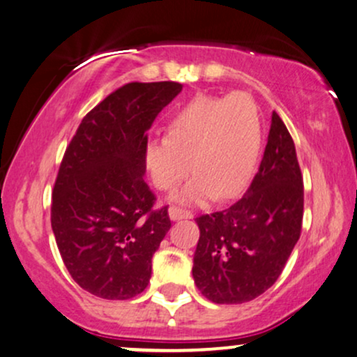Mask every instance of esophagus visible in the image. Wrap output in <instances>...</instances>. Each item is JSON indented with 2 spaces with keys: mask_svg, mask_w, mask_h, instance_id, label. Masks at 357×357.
I'll return each instance as SVG.
<instances>
[{
  "mask_svg": "<svg viewBox=\"0 0 357 357\" xmlns=\"http://www.w3.org/2000/svg\"><path fill=\"white\" fill-rule=\"evenodd\" d=\"M191 212L181 209V207H169V219L171 220H181V219H191Z\"/></svg>",
  "mask_w": 357,
  "mask_h": 357,
  "instance_id": "34e87169",
  "label": "esophagus"
}]
</instances>
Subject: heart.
Segmentation results:
<instances>
[{"label": "heart", "instance_id": "obj_1", "mask_svg": "<svg viewBox=\"0 0 357 357\" xmlns=\"http://www.w3.org/2000/svg\"><path fill=\"white\" fill-rule=\"evenodd\" d=\"M261 146L260 112L249 96H197L171 115L166 138L146 143L143 163L161 191L178 188L194 168L196 176L173 199L199 206L241 194L259 166Z\"/></svg>", "mask_w": 357, "mask_h": 357}]
</instances>
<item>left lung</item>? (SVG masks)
<instances>
[{
  "instance_id": "1",
  "label": "left lung",
  "mask_w": 357,
  "mask_h": 357,
  "mask_svg": "<svg viewBox=\"0 0 357 357\" xmlns=\"http://www.w3.org/2000/svg\"><path fill=\"white\" fill-rule=\"evenodd\" d=\"M303 220V178L295 143L272 114L268 142L250 188L227 209L196 219L192 277L207 300L245 303L277 282Z\"/></svg>"
}]
</instances>
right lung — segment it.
Here are the masks:
<instances>
[{"instance_id":"add662e5","label":"right lung","mask_w":357,"mask_h":357,"mask_svg":"<svg viewBox=\"0 0 357 357\" xmlns=\"http://www.w3.org/2000/svg\"><path fill=\"white\" fill-rule=\"evenodd\" d=\"M183 90L178 82L126 84L80 121L52 191L57 249L79 287L128 300L148 287L151 259L171 220L143 181L146 132Z\"/></svg>"}]
</instances>
